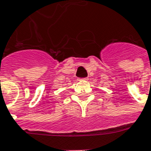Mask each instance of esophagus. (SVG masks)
<instances>
[{"label": "esophagus", "instance_id": "34e87169", "mask_svg": "<svg viewBox=\"0 0 151 151\" xmlns=\"http://www.w3.org/2000/svg\"><path fill=\"white\" fill-rule=\"evenodd\" d=\"M79 80H88L87 78H79Z\"/></svg>", "mask_w": 151, "mask_h": 151}]
</instances>
